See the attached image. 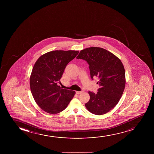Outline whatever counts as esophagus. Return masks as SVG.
Here are the masks:
<instances>
[{
	"label": "esophagus",
	"mask_w": 154,
	"mask_h": 154,
	"mask_svg": "<svg viewBox=\"0 0 154 154\" xmlns=\"http://www.w3.org/2000/svg\"><path fill=\"white\" fill-rule=\"evenodd\" d=\"M82 93V91H76V93L77 94V95H79V94H80L81 93Z\"/></svg>",
	"instance_id": "34e87169"
}]
</instances>
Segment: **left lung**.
Returning <instances> with one entry per match:
<instances>
[{"mask_svg":"<svg viewBox=\"0 0 154 154\" xmlns=\"http://www.w3.org/2000/svg\"><path fill=\"white\" fill-rule=\"evenodd\" d=\"M77 59L88 63L91 77H98L97 93L88 91L90 99L85 106L91 113L106 114L118 103L125 87V71L122 61L105 49L91 47L80 51Z\"/></svg>","mask_w":154,"mask_h":154,"instance_id":"1","label":"left lung"}]
</instances>
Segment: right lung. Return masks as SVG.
Returning a JSON list of instances; mask_svg holds the SVG:
<instances>
[{"mask_svg": "<svg viewBox=\"0 0 154 154\" xmlns=\"http://www.w3.org/2000/svg\"><path fill=\"white\" fill-rule=\"evenodd\" d=\"M75 51H55L41 56L36 61L30 77L32 96L45 112L59 113L67 107L75 91L61 89L57 84L66 66L78 55Z\"/></svg>", "mask_w": 154, "mask_h": 154, "instance_id": "obj_1", "label": "right lung"}]
</instances>
